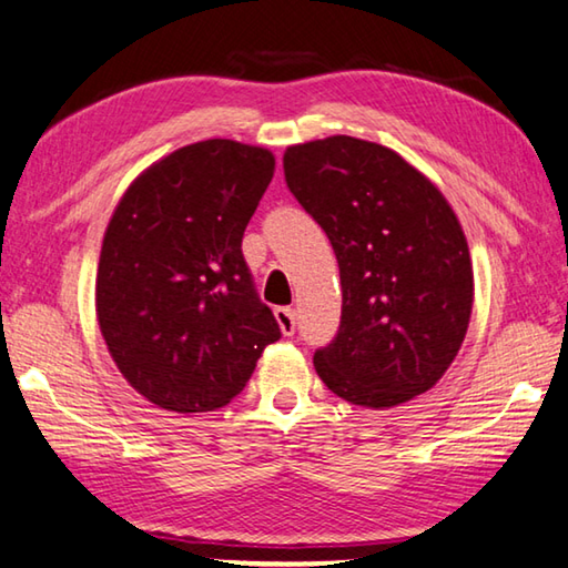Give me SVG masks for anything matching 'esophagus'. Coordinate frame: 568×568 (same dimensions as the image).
<instances>
[{"mask_svg":"<svg viewBox=\"0 0 568 568\" xmlns=\"http://www.w3.org/2000/svg\"><path fill=\"white\" fill-rule=\"evenodd\" d=\"M275 321L281 325L283 335L295 333V311L293 307H275Z\"/></svg>","mask_w":568,"mask_h":568,"instance_id":"obj_1","label":"esophagus"}]
</instances>
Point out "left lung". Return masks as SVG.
Segmentation results:
<instances>
[{
    "label": "left lung",
    "mask_w": 568,
    "mask_h": 568,
    "mask_svg": "<svg viewBox=\"0 0 568 568\" xmlns=\"http://www.w3.org/2000/svg\"><path fill=\"white\" fill-rule=\"evenodd\" d=\"M283 170L341 267V328L313 355L321 381L368 408L434 388L474 305L468 243L446 197L398 152L348 134L287 148Z\"/></svg>",
    "instance_id": "1"
}]
</instances>
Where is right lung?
I'll return each mask as SVG.
<instances>
[{
    "label": "right lung",
    "instance_id": "add662e5",
    "mask_svg": "<svg viewBox=\"0 0 568 568\" xmlns=\"http://www.w3.org/2000/svg\"><path fill=\"white\" fill-rule=\"evenodd\" d=\"M273 170L271 150L195 142L114 207L94 285L100 331L124 381L160 408H223L281 338L240 247Z\"/></svg>",
    "mask_w": 568,
    "mask_h": 568
}]
</instances>
